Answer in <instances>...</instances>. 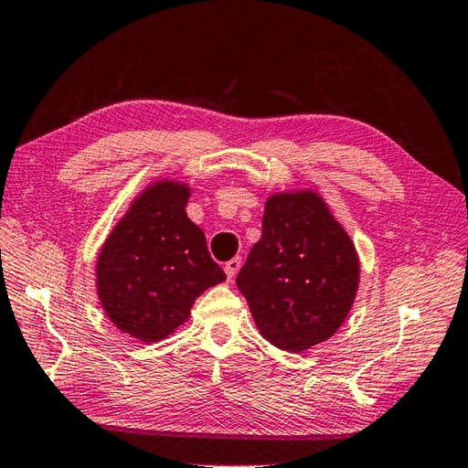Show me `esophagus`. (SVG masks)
I'll return each instance as SVG.
<instances>
[{
	"label": "esophagus",
	"mask_w": 468,
	"mask_h": 468,
	"mask_svg": "<svg viewBox=\"0 0 468 468\" xmlns=\"http://www.w3.org/2000/svg\"><path fill=\"white\" fill-rule=\"evenodd\" d=\"M238 270H240V258H232V261H228V262H226V266H224V272H226L228 282H232Z\"/></svg>",
	"instance_id": "1"
}]
</instances>
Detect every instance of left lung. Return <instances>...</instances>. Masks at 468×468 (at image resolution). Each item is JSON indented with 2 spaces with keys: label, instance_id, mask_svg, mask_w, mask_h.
<instances>
[{
  "label": "left lung",
  "instance_id": "obj_1",
  "mask_svg": "<svg viewBox=\"0 0 468 468\" xmlns=\"http://www.w3.org/2000/svg\"><path fill=\"white\" fill-rule=\"evenodd\" d=\"M360 284L355 242L316 190L268 196L262 238L236 278L261 335L304 352L336 335Z\"/></svg>",
  "mask_w": 468,
  "mask_h": 468
}]
</instances>
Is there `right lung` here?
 Segmentation results:
<instances>
[{"mask_svg": "<svg viewBox=\"0 0 468 468\" xmlns=\"http://www.w3.org/2000/svg\"><path fill=\"white\" fill-rule=\"evenodd\" d=\"M190 184L158 178L142 188L103 240L96 290L118 330L140 342L174 335L204 290L226 280L186 204Z\"/></svg>", "mask_w": 468, "mask_h": 468, "instance_id": "1", "label": "right lung"}]
</instances>
